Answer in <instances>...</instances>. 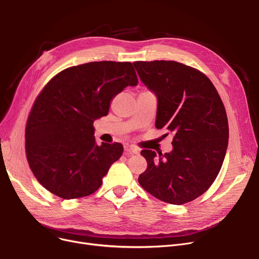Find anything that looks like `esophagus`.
Here are the masks:
<instances>
[{
    "label": "esophagus",
    "mask_w": 259,
    "mask_h": 259,
    "mask_svg": "<svg viewBox=\"0 0 259 259\" xmlns=\"http://www.w3.org/2000/svg\"><path fill=\"white\" fill-rule=\"evenodd\" d=\"M125 151L128 155L129 154H139L140 149L137 148V147H134V146H127V147H125Z\"/></svg>",
    "instance_id": "obj_1"
}]
</instances>
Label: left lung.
I'll return each instance as SVG.
<instances>
[{
    "label": "left lung",
    "instance_id": "obj_1",
    "mask_svg": "<svg viewBox=\"0 0 259 259\" xmlns=\"http://www.w3.org/2000/svg\"><path fill=\"white\" fill-rule=\"evenodd\" d=\"M133 65L157 98L155 127L173 134L171 152L142 150L148 167L139 183L172 205L194 200L213 184L226 156L229 126L223 101L211 80L192 67L174 61Z\"/></svg>",
    "mask_w": 259,
    "mask_h": 259
}]
</instances>
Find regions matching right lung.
<instances>
[{"label":"right lung","instance_id":"1","mask_svg":"<svg viewBox=\"0 0 259 259\" xmlns=\"http://www.w3.org/2000/svg\"><path fill=\"white\" fill-rule=\"evenodd\" d=\"M139 79L129 62H91L54 76L36 98L25 131L29 167L49 192L64 199L88 196L101 187L122 153L119 143L94 139L93 122L111 101Z\"/></svg>","mask_w":259,"mask_h":259}]
</instances>
